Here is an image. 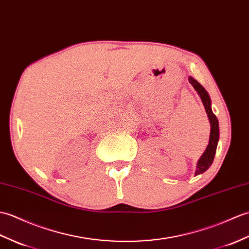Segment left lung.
Wrapping results in <instances>:
<instances>
[{"label":"left lung","mask_w":249,"mask_h":249,"mask_svg":"<svg viewBox=\"0 0 249 249\" xmlns=\"http://www.w3.org/2000/svg\"><path fill=\"white\" fill-rule=\"evenodd\" d=\"M189 82L194 87V89L197 91L198 95L200 96L201 102H203V104H204L206 112L208 114V118H209V122L211 125L209 144H208L205 153L201 155V157L199 158L198 162H197V166H196L195 175H199V174H201V173H204L208 169H209L210 165L213 162V159H214V155L216 153V146H217V142H218V138H219L218 121H217V118L215 117V114L212 111L211 100H210V96H209V94H208L206 89L193 77L190 76Z\"/></svg>","instance_id":"left-lung-1"}]
</instances>
